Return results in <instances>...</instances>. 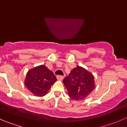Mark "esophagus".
<instances>
[{
    "label": "esophagus",
    "instance_id": "34e87169",
    "mask_svg": "<svg viewBox=\"0 0 127 127\" xmlns=\"http://www.w3.org/2000/svg\"><path fill=\"white\" fill-rule=\"evenodd\" d=\"M57 78L58 80H63L64 77L63 75H57Z\"/></svg>",
    "mask_w": 127,
    "mask_h": 127
}]
</instances>
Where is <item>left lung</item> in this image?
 I'll return each instance as SVG.
<instances>
[{
  "label": "left lung",
  "mask_w": 127,
  "mask_h": 127,
  "mask_svg": "<svg viewBox=\"0 0 127 127\" xmlns=\"http://www.w3.org/2000/svg\"><path fill=\"white\" fill-rule=\"evenodd\" d=\"M69 96L77 100H83L95 88L93 75L85 68L77 66L63 80Z\"/></svg>",
  "instance_id": "8db88e82"
}]
</instances>
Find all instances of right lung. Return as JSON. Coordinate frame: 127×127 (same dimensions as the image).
Masks as SVG:
<instances>
[{
	"mask_svg": "<svg viewBox=\"0 0 127 127\" xmlns=\"http://www.w3.org/2000/svg\"><path fill=\"white\" fill-rule=\"evenodd\" d=\"M57 80L53 72L44 65H40L28 71L25 85L34 95L42 97L47 94L52 85Z\"/></svg>",
	"mask_w": 127,
	"mask_h": 127,
	"instance_id": "1",
	"label": "right lung"
}]
</instances>
